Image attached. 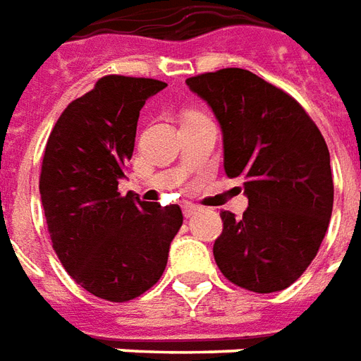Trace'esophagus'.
<instances>
[{
	"label": "esophagus",
	"instance_id": "obj_1",
	"mask_svg": "<svg viewBox=\"0 0 361 361\" xmlns=\"http://www.w3.org/2000/svg\"><path fill=\"white\" fill-rule=\"evenodd\" d=\"M198 212H200V208L196 204H183V214H185V217H192Z\"/></svg>",
	"mask_w": 361,
	"mask_h": 361
}]
</instances>
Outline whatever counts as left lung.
Wrapping results in <instances>:
<instances>
[{"label":"left lung","instance_id":"1","mask_svg":"<svg viewBox=\"0 0 361 361\" xmlns=\"http://www.w3.org/2000/svg\"><path fill=\"white\" fill-rule=\"evenodd\" d=\"M224 132V169L241 178L249 208L221 212L214 243L221 274L243 290H286L317 257L331 221L334 185L323 134L282 89L241 68L186 79Z\"/></svg>","mask_w":361,"mask_h":361}]
</instances>
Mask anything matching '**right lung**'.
Returning a JSON list of instances; mask_svg holds the SVG:
<instances>
[{"label":"right lung","mask_w":361,"mask_h":361,"mask_svg":"<svg viewBox=\"0 0 361 361\" xmlns=\"http://www.w3.org/2000/svg\"><path fill=\"white\" fill-rule=\"evenodd\" d=\"M167 83L104 75L71 101L46 142L40 198L52 247L75 282L124 303L159 282L183 226L176 204L118 192L145 101Z\"/></svg>","instance_id":"right-lung-1"}]
</instances>
